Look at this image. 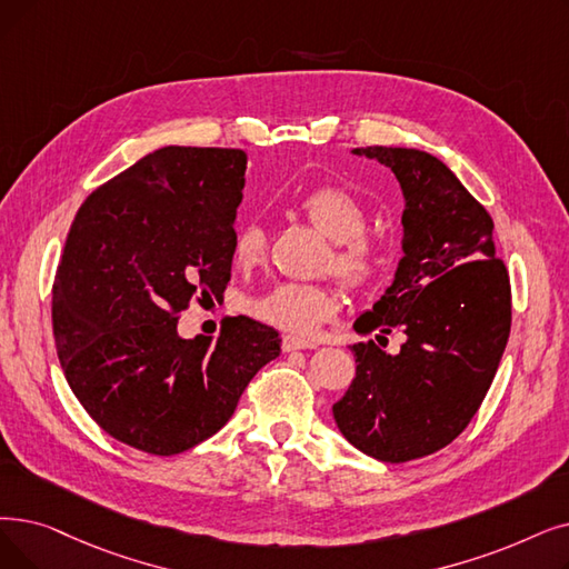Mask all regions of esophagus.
I'll use <instances>...</instances> for the list:
<instances>
[{
	"mask_svg": "<svg viewBox=\"0 0 569 569\" xmlns=\"http://www.w3.org/2000/svg\"><path fill=\"white\" fill-rule=\"evenodd\" d=\"M313 341L309 339H302V337H292V335H286L283 337V351H300V349H313Z\"/></svg>",
	"mask_w": 569,
	"mask_h": 569,
	"instance_id": "1",
	"label": "esophagus"
}]
</instances>
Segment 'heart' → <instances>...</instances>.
<instances>
[{"label": "heart", "instance_id": "b5f03b06", "mask_svg": "<svg viewBox=\"0 0 569 569\" xmlns=\"http://www.w3.org/2000/svg\"><path fill=\"white\" fill-rule=\"evenodd\" d=\"M300 209L311 223L330 237L337 249L332 267L353 286L372 281L381 269V249L365 237L367 211L362 202L339 186H318L302 194ZM267 253V232L258 220H246L234 232L232 258L239 267H253ZM253 313L279 330L309 337L339 311L337 295L326 286L283 281L253 300Z\"/></svg>", "mask_w": 569, "mask_h": 569}]
</instances>
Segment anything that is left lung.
Listing matches in <instances>:
<instances>
[{"mask_svg": "<svg viewBox=\"0 0 569 569\" xmlns=\"http://www.w3.org/2000/svg\"><path fill=\"white\" fill-rule=\"evenodd\" d=\"M400 181L402 258L392 283L353 323L358 335L400 328V353L353 343L356 377L332 405L339 432L381 462H407L451 443L481 407L511 328V288L492 218L439 158L367 146Z\"/></svg>", "mask_w": 569, "mask_h": 569, "instance_id": "obj_1", "label": "left lung"}]
</instances>
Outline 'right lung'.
I'll return each instance as SVG.
<instances>
[{
	"label": "right lung",
	"instance_id": "right-lung-1",
	"mask_svg": "<svg viewBox=\"0 0 569 569\" xmlns=\"http://www.w3.org/2000/svg\"><path fill=\"white\" fill-rule=\"evenodd\" d=\"M246 153L164 146L97 188L73 218L53 283V337L71 392L113 439L153 456L223 428L281 353L274 328L230 318L183 339L192 298H223Z\"/></svg>",
	"mask_w": 569,
	"mask_h": 569
}]
</instances>
